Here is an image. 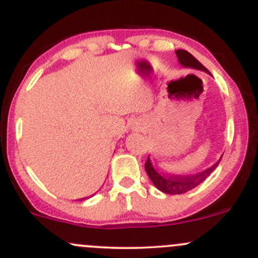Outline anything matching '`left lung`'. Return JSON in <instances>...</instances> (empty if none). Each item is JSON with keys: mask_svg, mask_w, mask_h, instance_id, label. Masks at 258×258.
Segmentation results:
<instances>
[{"mask_svg": "<svg viewBox=\"0 0 258 258\" xmlns=\"http://www.w3.org/2000/svg\"><path fill=\"white\" fill-rule=\"evenodd\" d=\"M176 54H177V58H178L179 64L182 65V67L201 70V72H205L211 75V73H210L209 70H207L206 68L204 67V65L201 64L197 58H194L189 52L184 51V49H177ZM222 156L216 164L212 165L211 167L206 168V170H204L203 172L194 174V176H166V174H162L161 172H159V171H156L155 168H154L149 156H148L144 167H146L147 174L149 176V178L153 182V184L155 185L159 190H161L162 193L165 194L177 195V194L186 193V191L191 190V189H194L195 186L199 185L201 182H204V180L211 174L212 171L218 166Z\"/></svg>", "mask_w": 258, "mask_h": 258, "instance_id": "8db88e82", "label": "left lung"}]
</instances>
